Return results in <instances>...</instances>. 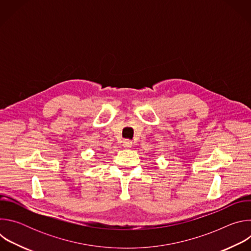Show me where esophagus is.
<instances>
[{
  "mask_svg": "<svg viewBox=\"0 0 251 251\" xmlns=\"http://www.w3.org/2000/svg\"><path fill=\"white\" fill-rule=\"evenodd\" d=\"M122 145H123L124 148H131L132 147V142L130 140H124Z\"/></svg>",
  "mask_w": 251,
  "mask_h": 251,
  "instance_id": "obj_1",
  "label": "esophagus"
}]
</instances>
